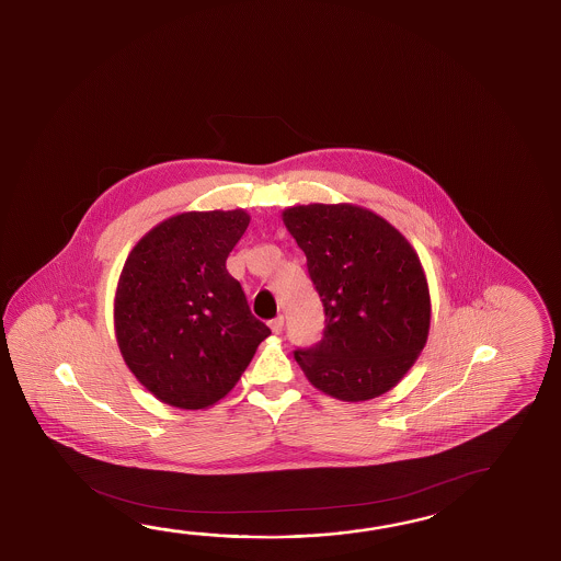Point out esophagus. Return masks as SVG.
Segmentation results:
<instances>
[{
	"label": "esophagus",
	"mask_w": 561,
	"mask_h": 561,
	"mask_svg": "<svg viewBox=\"0 0 561 561\" xmlns=\"http://www.w3.org/2000/svg\"><path fill=\"white\" fill-rule=\"evenodd\" d=\"M283 324H285V319H283V317H276V319H273L271 322H268V327H271V330H273V334H280Z\"/></svg>",
	"instance_id": "esophagus-1"
}]
</instances>
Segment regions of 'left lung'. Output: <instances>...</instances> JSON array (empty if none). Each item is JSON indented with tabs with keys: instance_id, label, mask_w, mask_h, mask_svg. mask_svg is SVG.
I'll return each instance as SVG.
<instances>
[{
	"instance_id": "obj_1",
	"label": "left lung",
	"mask_w": 561,
	"mask_h": 561,
	"mask_svg": "<svg viewBox=\"0 0 561 561\" xmlns=\"http://www.w3.org/2000/svg\"><path fill=\"white\" fill-rule=\"evenodd\" d=\"M307 254L327 327L319 344L295 352L308 382L342 402L392 390L428 342V280L407 237L374 210L310 203L283 210Z\"/></svg>"
}]
</instances>
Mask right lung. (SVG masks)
Returning a JSON list of instances; mask_svg holds the SVG:
<instances>
[{
  "label": "right lung",
  "mask_w": 561,
  "mask_h": 561,
  "mask_svg": "<svg viewBox=\"0 0 561 561\" xmlns=\"http://www.w3.org/2000/svg\"><path fill=\"white\" fill-rule=\"evenodd\" d=\"M249 222L242 209L179 213L145 232L123 264L117 346L133 376L169 407L217 404L271 334L227 271Z\"/></svg>",
  "instance_id": "add662e5"
}]
</instances>
